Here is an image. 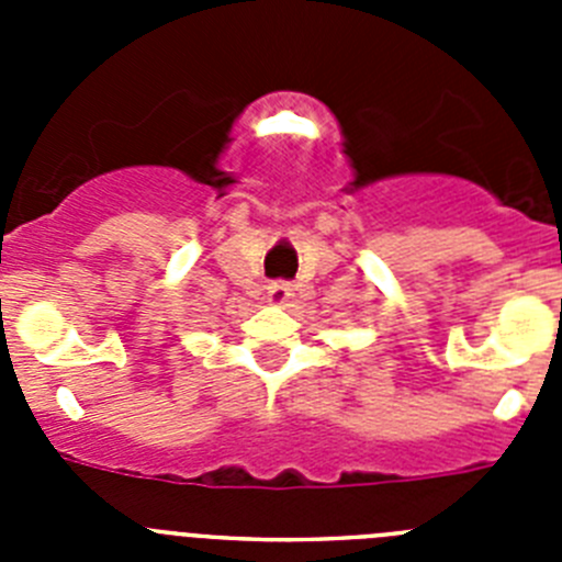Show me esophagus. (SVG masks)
<instances>
[{"label":"esophagus","instance_id":"esophagus-1","mask_svg":"<svg viewBox=\"0 0 562 562\" xmlns=\"http://www.w3.org/2000/svg\"><path fill=\"white\" fill-rule=\"evenodd\" d=\"M290 297H292V286L286 284V281H272V284L267 286V301H270V304L284 306Z\"/></svg>","mask_w":562,"mask_h":562}]
</instances>
